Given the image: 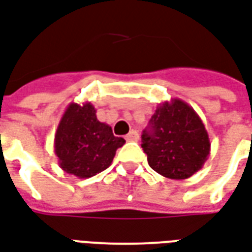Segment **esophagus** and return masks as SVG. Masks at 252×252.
<instances>
[{
  "instance_id": "obj_1",
  "label": "esophagus",
  "mask_w": 252,
  "mask_h": 252,
  "mask_svg": "<svg viewBox=\"0 0 252 252\" xmlns=\"http://www.w3.org/2000/svg\"><path fill=\"white\" fill-rule=\"evenodd\" d=\"M126 141H137L139 140V133L136 131H131L128 135L126 136Z\"/></svg>"
}]
</instances>
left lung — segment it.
I'll return each mask as SVG.
<instances>
[{"mask_svg":"<svg viewBox=\"0 0 252 252\" xmlns=\"http://www.w3.org/2000/svg\"><path fill=\"white\" fill-rule=\"evenodd\" d=\"M141 140L151 168L175 180L191 178L204 165L211 150L202 119L180 98L156 108Z\"/></svg>","mask_w":252,"mask_h":252,"instance_id":"left-lung-1","label":"left lung"}]
</instances>
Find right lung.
Listing matches in <instances>:
<instances>
[{
	"label": "right lung",
	"instance_id": "1",
	"mask_svg": "<svg viewBox=\"0 0 252 252\" xmlns=\"http://www.w3.org/2000/svg\"><path fill=\"white\" fill-rule=\"evenodd\" d=\"M124 143L123 137L113 136L111 126L97 120L91 102H70L56 131L55 154L63 171L88 179L107 169Z\"/></svg>",
	"mask_w": 252,
	"mask_h": 252
}]
</instances>
